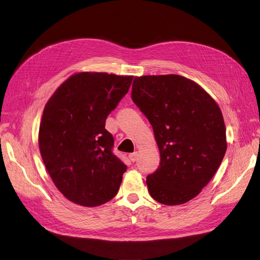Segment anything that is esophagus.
Here are the masks:
<instances>
[{"mask_svg":"<svg viewBox=\"0 0 260 260\" xmlns=\"http://www.w3.org/2000/svg\"><path fill=\"white\" fill-rule=\"evenodd\" d=\"M129 159L132 161V162H134V161H137V159H138V151H134V153L130 154L129 155Z\"/></svg>","mask_w":260,"mask_h":260,"instance_id":"34e87169","label":"esophagus"}]
</instances>
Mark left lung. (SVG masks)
Masks as SVG:
<instances>
[{
    "label": "left lung",
    "mask_w": 260,
    "mask_h": 260,
    "mask_svg": "<svg viewBox=\"0 0 260 260\" xmlns=\"http://www.w3.org/2000/svg\"><path fill=\"white\" fill-rule=\"evenodd\" d=\"M132 101L153 127L160 164L147 175L149 194L166 205L198 196L219 168L227 149L226 127L217 103L186 77H134Z\"/></svg>",
    "instance_id": "obj_1"
}]
</instances>
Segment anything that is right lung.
Wrapping results in <instances>:
<instances>
[{"label":"right lung","mask_w":260,"mask_h":260,"mask_svg":"<svg viewBox=\"0 0 260 260\" xmlns=\"http://www.w3.org/2000/svg\"><path fill=\"white\" fill-rule=\"evenodd\" d=\"M133 76L82 72L68 78L45 105L39 146L67 199L98 207L117 194L127 166L113 153L105 120L127 94Z\"/></svg>","instance_id":"right-lung-1"}]
</instances>
